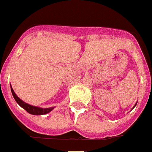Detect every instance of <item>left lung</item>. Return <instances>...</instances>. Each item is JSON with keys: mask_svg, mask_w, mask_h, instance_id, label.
Here are the masks:
<instances>
[{"mask_svg": "<svg viewBox=\"0 0 152 152\" xmlns=\"http://www.w3.org/2000/svg\"><path fill=\"white\" fill-rule=\"evenodd\" d=\"M135 106H136V105H135Z\"/></svg>", "mask_w": 152, "mask_h": 152, "instance_id": "8db88e82", "label": "left lung"}]
</instances>
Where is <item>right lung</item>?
<instances>
[{
	"mask_svg": "<svg viewBox=\"0 0 152 152\" xmlns=\"http://www.w3.org/2000/svg\"><path fill=\"white\" fill-rule=\"evenodd\" d=\"M11 93L13 95L14 99H15V101L17 102V103L21 107H22L24 110H26L28 113L32 114V115H44V114L48 113L50 111H52L53 110L54 107H50V108H39V107H36V106H33L32 105H29V104L26 103L25 102L22 101V99H20L18 97L17 95L15 93L13 88H11Z\"/></svg>",
	"mask_w": 152,
	"mask_h": 152,
	"instance_id": "add662e5",
	"label": "right lung"
}]
</instances>
